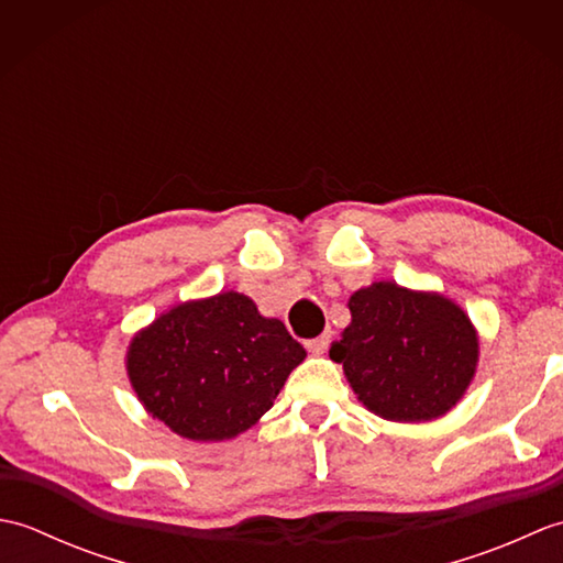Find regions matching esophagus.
Listing matches in <instances>:
<instances>
[{
  "label": "esophagus",
  "instance_id": "34e87169",
  "mask_svg": "<svg viewBox=\"0 0 563 563\" xmlns=\"http://www.w3.org/2000/svg\"><path fill=\"white\" fill-rule=\"evenodd\" d=\"M329 343H331V333H321V336L307 341L305 345H307V351L312 353V355H324L327 349H329Z\"/></svg>",
  "mask_w": 563,
  "mask_h": 563
}]
</instances>
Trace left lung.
<instances>
[{"mask_svg":"<svg viewBox=\"0 0 563 563\" xmlns=\"http://www.w3.org/2000/svg\"><path fill=\"white\" fill-rule=\"evenodd\" d=\"M349 309L329 357L367 411L426 423L457 406L479 365V333L457 302L379 280L355 290Z\"/></svg>","mask_w":563,"mask_h":563,"instance_id":"left-lung-1","label":"left lung"}]
</instances>
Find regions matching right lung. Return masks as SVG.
<instances>
[{"label":"right lung","mask_w":563,"mask_h":563,"mask_svg":"<svg viewBox=\"0 0 563 563\" xmlns=\"http://www.w3.org/2000/svg\"><path fill=\"white\" fill-rule=\"evenodd\" d=\"M305 357L280 319L230 290L166 309L130 341L125 367L152 418L181 438L220 442L258 423Z\"/></svg>","instance_id":"right-lung-1"}]
</instances>
